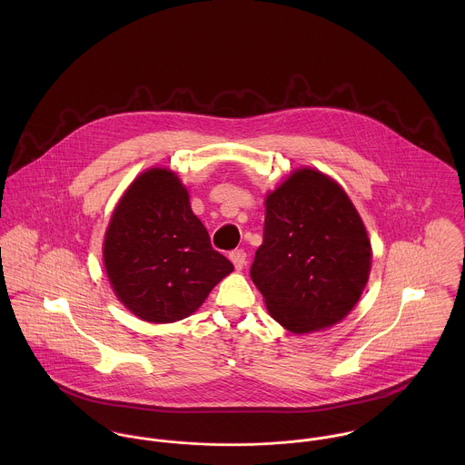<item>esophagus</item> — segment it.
Returning a JSON list of instances; mask_svg holds the SVG:
<instances>
[{"mask_svg": "<svg viewBox=\"0 0 465 465\" xmlns=\"http://www.w3.org/2000/svg\"><path fill=\"white\" fill-rule=\"evenodd\" d=\"M229 260L232 262V265H234L236 270H242L245 263H247V252L243 249H236V251H232L229 254Z\"/></svg>", "mask_w": 465, "mask_h": 465, "instance_id": "1", "label": "esophagus"}]
</instances>
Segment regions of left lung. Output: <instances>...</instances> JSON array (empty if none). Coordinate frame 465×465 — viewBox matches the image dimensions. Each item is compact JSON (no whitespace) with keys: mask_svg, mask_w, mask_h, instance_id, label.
Masks as SVG:
<instances>
[{"mask_svg":"<svg viewBox=\"0 0 465 465\" xmlns=\"http://www.w3.org/2000/svg\"><path fill=\"white\" fill-rule=\"evenodd\" d=\"M371 256L367 231L345 192L304 168L266 197L263 243L251 277L270 315L302 334L330 328L354 308Z\"/></svg>","mask_w":465,"mask_h":465,"instance_id":"left-lung-1","label":"left lung"}]
</instances>
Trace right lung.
Masks as SVG:
<instances>
[{
    "instance_id": "1",
    "label": "right lung",
    "mask_w": 465,
    "mask_h": 465,
    "mask_svg": "<svg viewBox=\"0 0 465 465\" xmlns=\"http://www.w3.org/2000/svg\"><path fill=\"white\" fill-rule=\"evenodd\" d=\"M104 262L118 299L135 317L166 324L186 319L232 263L211 247L175 173H141L116 205Z\"/></svg>"
}]
</instances>
